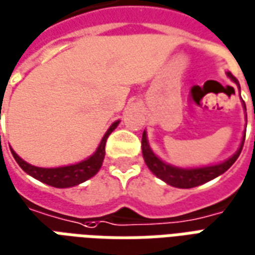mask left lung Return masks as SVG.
Segmentation results:
<instances>
[{
	"label": "left lung",
	"mask_w": 255,
	"mask_h": 255,
	"mask_svg": "<svg viewBox=\"0 0 255 255\" xmlns=\"http://www.w3.org/2000/svg\"><path fill=\"white\" fill-rule=\"evenodd\" d=\"M228 76L239 86L238 79H236L232 73L228 72ZM245 108H246V106H245ZM245 138H246V135L243 136L241 149L238 150L235 154L232 155L231 158H228L227 161L221 162V164H217V165L203 166V168H194V169L176 168V166L168 165L164 161H161L160 158L151 151V149H150L149 143H147V139H146V132H143V135H142V153H143V158L144 162H146V165L149 166L150 171L153 172L157 177H160L161 180H164V182L168 183V184H171L173 187L192 188L197 187V186H201V184L209 182V180H213L214 177L220 176L221 173H224L225 171H228L231 168V165L238 160V157L241 154L242 149H243V143H245Z\"/></svg>",
	"instance_id": "8db88e82"
}]
</instances>
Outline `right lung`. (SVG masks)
<instances>
[{
  "mask_svg": "<svg viewBox=\"0 0 255 255\" xmlns=\"http://www.w3.org/2000/svg\"><path fill=\"white\" fill-rule=\"evenodd\" d=\"M117 124H119V122L113 123L111 128L106 131L94 154L89 157L87 160L82 161L79 164H75V165L61 166V168H38V166L30 165L28 162L21 160L12 149H10V151H12V155L14 157L16 162L20 165V168L25 173H28L30 176L35 177L36 180L45 183V184H49L52 187H73V186H78L80 183L89 180L90 177H93L97 172L100 171L104 157H105L106 139L111 135L112 131L117 127Z\"/></svg>",
  "mask_w": 255,
  "mask_h": 255,
  "instance_id": "right-lung-1",
  "label": "right lung"
}]
</instances>
